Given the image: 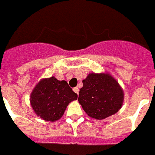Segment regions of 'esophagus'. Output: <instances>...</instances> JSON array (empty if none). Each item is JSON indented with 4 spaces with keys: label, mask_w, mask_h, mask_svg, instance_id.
<instances>
[{
    "label": "esophagus",
    "mask_w": 155,
    "mask_h": 155,
    "mask_svg": "<svg viewBox=\"0 0 155 155\" xmlns=\"http://www.w3.org/2000/svg\"><path fill=\"white\" fill-rule=\"evenodd\" d=\"M73 91H74V92H75V93H79V88H77V87H75V88H73Z\"/></svg>",
    "instance_id": "34e87169"
}]
</instances>
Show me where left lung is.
Returning <instances> with one entry per match:
<instances>
[{
	"label": "left lung",
	"instance_id": "obj_1",
	"mask_svg": "<svg viewBox=\"0 0 155 155\" xmlns=\"http://www.w3.org/2000/svg\"><path fill=\"white\" fill-rule=\"evenodd\" d=\"M78 101L88 116L103 120L119 111L124 92L111 75L91 73L83 80Z\"/></svg>",
	"mask_w": 155,
	"mask_h": 155
}]
</instances>
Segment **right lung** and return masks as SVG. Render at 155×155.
<instances>
[{"label": "right lung", "instance_id": "1", "mask_svg": "<svg viewBox=\"0 0 155 155\" xmlns=\"http://www.w3.org/2000/svg\"><path fill=\"white\" fill-rule=\"evenodd\" d=\"M77 93L67 81L52 76L41 80L31 94V105L35 114L46 121H56L63 115L71 101L76 100Z\"/></svg>", "mask_w": 155, "mask_h": 155}]
</instances>
